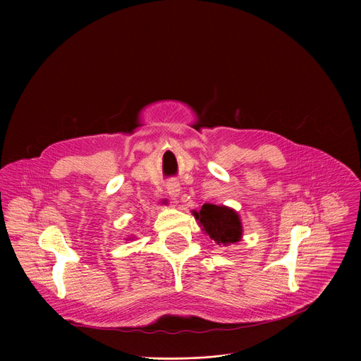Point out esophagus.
Returning a JSON list of instances; mask_svg holds the SVG:
<instances>
[{
  "instance_id": "34e87169",
  "label": "esophagus",
  "mask_w": 361,
  "mask_h": 361,
  "mask_svg": "<svg viewBox=\"0 0 361 361\" xmlns=\"http://www.w3.org/2000/svg\"><path fill=\"white\" fill-rule=\"evenodd\" d=\"M180 191H181V187H180V183L176 181V180H171L167 183V192L170 194L171 198H177L180 195Z\"/></svg>"
}]
</instances>
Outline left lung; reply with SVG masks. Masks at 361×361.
I'll use <instances>...</instances> for the list:
<instances>
[{"label":"left lung","mask_w":361,"mask_h":361,"mask_svg":"<svg viewBox=\"0 0 361 361\" xmlns=\"http://www.w3.org/2000/svg\"><path fill=\"white\" fill-rule=\"evenodd\" d=\"M201 230L219 245L235 244L243 237V224L238 213L227 205L205 202L200 212L192 210Z\"/></svg>","instance_id":"1"}]
</instances>
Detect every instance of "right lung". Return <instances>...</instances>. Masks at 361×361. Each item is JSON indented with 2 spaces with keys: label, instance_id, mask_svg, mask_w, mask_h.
Instances as JSON below:
<instances>
[{
  "label": "right lung",
  "instance_id": "add662e5",
  "mask_svg": "<svg viewBox=\"0 0 361 361\" xmlns=\"http://www.w3.org/2000/svg\"><path fill=\"white\" fill-rule=\"evenodd\" d=\"M164 204H166V202H164ZM133 238H134V237H133V235H131V237H127V238H126V240H130V241H131V240H133Z\"/></svg>",
  "mask_w": 361,
  "mask_h": 361
}]
</instances>
